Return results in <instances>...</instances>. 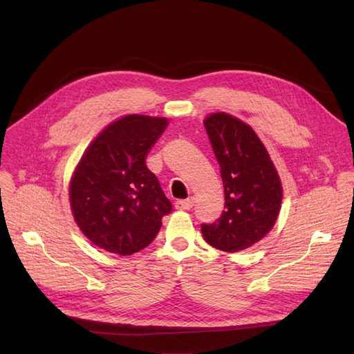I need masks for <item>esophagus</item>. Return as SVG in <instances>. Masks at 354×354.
Instances as JSON below:
<instances>
[{
  "label": "esophagus",
  "instance_id": "1",
  "mask_svg": "<svg viewBox=\"0 0 354 354\" xmlns=\"http://www.w3.org/2000/svg\"><path fill=\"white\" fill-rule=\"evenodd\" d=\"M192 207H194V199H192V198L183 199V201H178V202L175 203V208H176L178 211H189V209H192Z\"/></svg>",
  "mask_w": 354,
  "mask_h": 354
}]
</instances>
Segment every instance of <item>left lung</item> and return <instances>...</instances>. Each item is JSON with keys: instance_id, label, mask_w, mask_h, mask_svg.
Returning <instances> with one entry per match:
<instances>
[{"instance_id": "1", "label": "left lung", "mask_w": 354, "mask_h": 354, "mask_svg": "<svg viewBox=\"0 0 354 354\" xmlns=\"http://www.w3.org/2000/svg\"><path fill=\"white\" fill-rule=\"evenodd\" d=\"M203 124L221 167L225 211L214 224H202V235L216 250L243 251L272 230L281 209V179L250 124L224 111Z\"/></svg>"}]
</instances>
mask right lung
<instances>
[{"label":"right lung","mask_w":354,"mask_h":354,"mask_svg":"<svg viewBox=\"0 0 354 354\" xmlns=\"http://www.w3.org/2000/svg\"><path fill=\"white\" fill-rule=\"evenodd\" d=\"M166 126V118L127 115L86 149L68 195L74 221L96 247L135 254L152 243L171 214L172 203L145 162Z\"/></svg>","instance_id":"1"}]
</instances>
